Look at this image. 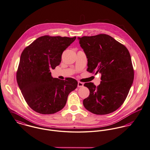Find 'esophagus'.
Here are the masks:
<instances>
[{
	"mask_svg": "<svg viewBox=\"0 0 150 150\" xmlns=\"http://www.w3.org/2000/svg\"><path fill=\"white\" fill-rule=\"evenodd\" d=\"M83 85H84V84H83V83L78 81V87H79V88L83 87Z\"/></svg>",
	"mask_w": 150,
	"mask_h": 150,
	"instance_id": "1",
	"label": "esophagus"
}]
</instances>
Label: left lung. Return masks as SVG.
<instances>
[{
  "instance_id": "left-lung-1",
  "label": "left lung",
  "mask_w": 150,
  "mask_h": 150,
  "mask_svg": "<svg viewBox=\"0 0 150 150\" xmlns=\"http://www.w3.org/2000/svg\"><path fill=\"white\" fill-rule=\"evenodd\" d=\"M88 59L87 71L101 74L100 84L86 83L89 95L83 105L90 112L107 115L118 109L127 97L134 80L132 59L127 49L110 35L100 34L78 37Z\"/></svg>"
}]
</instances>
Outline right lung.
<instances>
[{
	"label": "right lung",
	"mask_w": 150,
	"mask_h": 150,
	"mask_svg": "<svg viewBox=\"0 0 150 150\" xmlns=\"http://www.w3.org/2000/svg\"><path fill=\"white\" fill-rule=\"evenodd\" d=\"M44 35L26 47L16 74L18 86L27 104L42 115L55 113L66 105L69 93L78 86L72 78H53L50 70L61 62L62 54L76 39Z\"/></svg>",
	"instance_id": "1"
}]
</instances>
